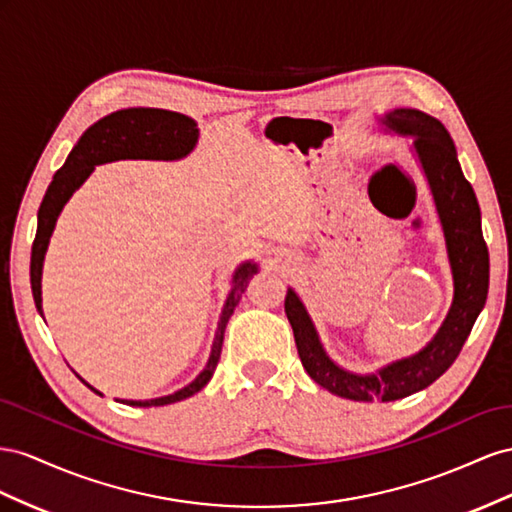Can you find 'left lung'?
I'll return each mask as SVG.
<instances>
[{
    "instance_id": "1",
    "label": "left lung",
    "mask_w": 512,
    "mask_h": 512,
    "mask_svg": "<svg viewBox=\"0 0 512 512\" xmlns=\"http://www.w3.org/2000/svg\"><path fill=\"white\" fill-rule=\"evenodd\" d=\"M379 122L390 133L414 137V150L444 229L455 296L444 324L427 347L410 358L386 364L377 373L360 375L339 367L326 354L302 300L294 289H287L285 313L294 328L304 371L321 388L352 401H397L433 384L457 360L489 291V251L480 227V208L448 130L418 109H392Z\"/></svg>"
}]
</instances>
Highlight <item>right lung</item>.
<instances>
[{"instance_id": "obj_1", "label": "right lung", "mask_w": 512, "mask_h": 512, "mask_svg": "<svg viewBox=\"0 0 512 512\" xmlns=\"http://www.w3.org/2000/svg\"><path fill=\"white\" fill-rule=\"evenodd\" d=\"M197 139H199L197 122L188 118V115L165 111V109H150V107L115 111L111 115H105V118L98 120L96 124H92L85 130L75 148H72V152L68 154L66 163L53 175V182L49 184L45 199H42L40 210H38V229L32 244L29 279H32V294L40 315H42V296H40L42 294L40 291L42 261H45V253L57 223V216H60L62 208L66 206V201L72 197V193H75L77 188L90 178L94 167L102 163H111V160H122V158L178 160L193 152ZM253 274H257V264H253V261H244V264L233 272V279H231L233 287L223 306L221 319H218V328L214 334L208 364L191 384L184 386L178 392L167 394V397L148 399V401H122V403L137 405V407L169 405V403L193 397L195 392H199L203 386H206L210 382V377L214 375L218 358H221L227 321L233 315V309L238 306L244 289L248 285V279H251ZM81 382L96 394H100L96 388L87 384L85 379H81Z\"/></svg>"}]
</instances>
